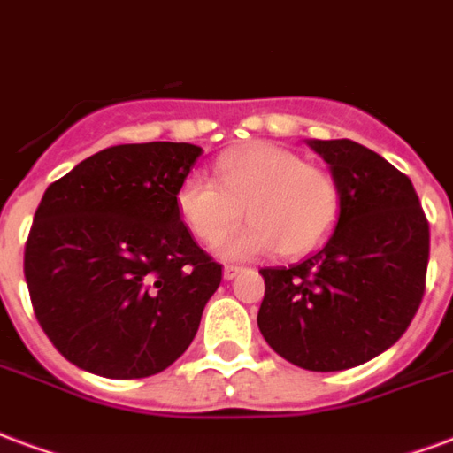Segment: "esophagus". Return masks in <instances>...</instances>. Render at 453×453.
Masks as SVG:
<instances>
[{
    "label": "esophagus",
    "instance_id": "34e87169",
    "mask_svg": "<svg viewBox=\"0 0 453 453\" xmlns=\"http://www.w3.org/2000/svg\"><path fill=\"white\" fill-rule=\"evenodd\" d=\"M240 273H242L240 265H226V268H223V278H226V280H233V278H237Z\"/></svg>",
    "mask_w": 453,
    "mask_h": 453
}]
</instances>
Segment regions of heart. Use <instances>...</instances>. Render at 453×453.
<instances>
[{
  "mask_svg": "<svg viewBox=\"0 0 453 453\" xmlns=\"http://www.w3.org/2000/svg\"><path fill=\"white\" fill-rule=\"evenodd\" d=\"M216 182L192 173L175 192V206L189 233L216 244L244 216L251 220L220 244L227 258L268 251L296 258L333 233L340 219V185L326 168L303 164L295 151L254 142L226 151L213 164Z\"/></svg>",
  "mask_w": 453,
  "mask_h": 453,
  "instance_id": "heart-1",
  "label": "heart"
}]
</instances>
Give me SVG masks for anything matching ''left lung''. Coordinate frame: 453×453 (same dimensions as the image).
Instances as JSON below:
<instances>
[{
  "label": "left lung",
  "instance_id": "obj_1",
  "mask_svg": "<svg viewBox=\"0 0 453 453\" xmlns=\"http://www.w3.org/2000/svg\"><path fill=\"white\" fill-rule=\"evenodd\" d=\"M340 185L326 244L289 268H264L258 330L289 364L347 371L411 326L430 258V226L402 171L351 140H309Z\"/></svg>",
  "mask_w": 453,
  "mask_h": 453
}]
</instances>
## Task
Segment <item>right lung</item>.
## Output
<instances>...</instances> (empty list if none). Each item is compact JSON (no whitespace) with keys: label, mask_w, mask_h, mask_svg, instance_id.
<instances>
[{"label":"right lung","mask_w":453,"mask_h":453,"mask_svg":"<svg viewBox=\"0 0 453 453\" xmlns=\"http://www.w3.org/2000/svg\"><path fill=\"white\" fill-rule=\"evenodd\" d=\"M202 147L119 144L51 182L26 242L27 292L58 354L104 378H150L185 354L223 280L175 192Z\"/></svg>","instance_id":"add662e5"}]
</instances>
